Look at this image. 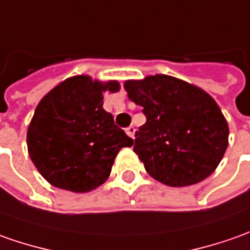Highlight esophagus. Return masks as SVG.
<instances>
[{"label": "esophagus", "mask_w": 250, "mask_h": 250, "mask_svg": "<svg viewBox=\"0 0 250 250\" xmlns=\"http://www.w3.org/2000/svg\"><path fill=\"white\" fill-rule=\"evenodd\" d=\"M125 134H127L128 137H131V138H134V134H135V128H134L133 125L127 127V128H125Z\"/></svg>", "instance_id": "esophagus-1"}]
</instances>
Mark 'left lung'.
Wrapping results in <instances>:
<instances>
[{"instance_id":"1","label":"left lung","mask_w":250,"mask_h":250,"mask_svg":"<svg viewBox=\"0 0 250 250\" xmlns=\"http://www.w3.org/2000/svg\"><path fill=\"white\" fill-rule=\"evenodd\" d=\"M128 98L146 123L135 131L134 152L148 174L170 187L196 184L219 166L228 146V125L208 92L156 74L127 80Z\"/></svg>"}]
</instances>
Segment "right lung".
Here are the masks:
<instances>
[{
  "mask_svg": "<svg viewBox=\"0 0 250 250\" xmlns=\"http://www.w3.org/2000/svg\"><path fill=\"white\" fill-rule=\"evenodd\" d=\"M119 88L117 82L74 76L40 101L27 130V149L49 184L88 192L108 180L119 151L134 144L102 108V94Z\"/></svg>",
  "mask_w": 250,
  "mask_h": 250,
  "instance_id": "1",
  "label": "right lung"
}]
</instances>
